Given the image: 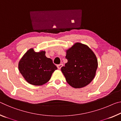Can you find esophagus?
<instances>
[{"label":"esophagus","mask_w":121,"mask_h":121,"mask_svg":"<svg viewBox=\"0 0 121 121\" xmlns=\"http://www.w3.org/2000/svg\"><path fill=\"white\" fill-rule=\"evenodd\" d=\"M63 66V64H59L58 65H57V68L59 69H60L61 68V67Z\"/></svg>","instance_id":"obj_1"}]
</instances>
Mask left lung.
Returning a JSON list of instances; mask_svg holds the SVG:
<instances>
[{"mask_svg": "<svg viewBox=\"0 0 121 121\" xmlns=\"http://www.w3.org/2000/svg\"><path fill=\"white\" fill-rule=\"evenodd\" d=\"M66 58L68 62L61 69L69 85L80 88L91 83L98 66L93 52L87 46L78 43L67 51Z\"/></svg>", "mask_w": 121, "mask_h": 121, "instance_id": "1", "label": "left lung"}]
</instances>
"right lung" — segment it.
<instances>
[{"label": "right lung", "instance_id": "obj_1", "mask_svg": "<svg viewBox=\"0 0 121 121\" xmlns=\"http://www.w3.org/2000/svg\"><path fill=\"white\" fill-rule=\"evenodd\" d=\"M19 70L28 83L41 86L50 80L52 74L57 69L50 58L45 56V52H35L30 49L19 62Z\"/></svg>", "mask_w": 121, "mask_h": 121}]
</instances>
